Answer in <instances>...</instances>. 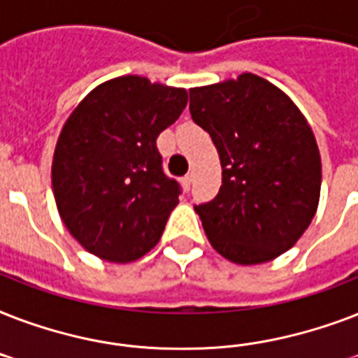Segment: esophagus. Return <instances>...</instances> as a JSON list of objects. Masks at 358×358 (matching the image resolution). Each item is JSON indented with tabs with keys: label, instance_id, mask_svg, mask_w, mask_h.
Masks as SVG:
<instances>
[{
	"label": "esophagus",
	"instance_id": "esophagus-1",
	"mask_svg": "<svg viewBox=\"0 0 358 358\" xmlns=\"http://www.w3.org/2000/svg\"><path fill=\"white\" fill-rule=\"evenodd\" d=\"M191 182H193V176H191V174H187V176H184V178H182V185H184L185 191H189Z\"/></svg>",
	"mask_w": 358,
	"mask_h": 358
}]
</instances>
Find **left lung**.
<instances>
[{
    "mask_svg": "<svg viewBox=\"0 0 358 358\" xmlns=\"http://www.w3.org/2000/svg\"><path fill=\"white\" fill-rule=\"evenodd\" d=\"M189 111L223 169L217 196L195 206L213 249L239 266L292 249L316 215L322 189V157L299 108L245 72L189 89Z\"/></svg>",
    "mask_w": 358,
    "mask_h": 358,
    "instance_id": "1",
    "label": "left lung"
}]
</instances>
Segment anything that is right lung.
Returning <instances> with one entry per match:
<instances>
[{
  "instance_id": "add662e5",
  "label": "right lung",
  "mask_w": 358,
  "mask_h": 358,
  "mask_svg": "<svg viewBox=\"0 0 358 358\" xmlns=\"http://www.w3.org/2000/svg\"><path fill=\"white\" fill-rule=\"evenodd\" d=\"M187 106V91L120 76L87 94L59 134L52 185L59 215L91 255L139 260L178 204L156 139Z\"/></svg>"
}]
</instances>
